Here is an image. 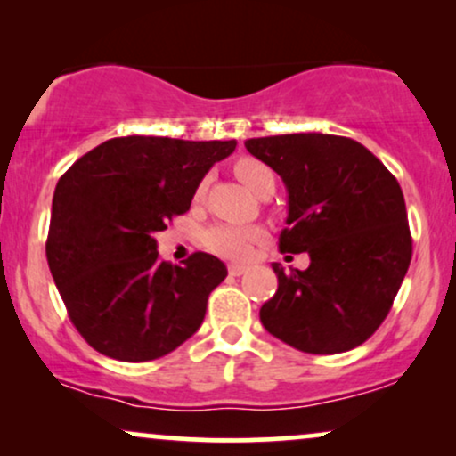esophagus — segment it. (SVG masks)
<instances>
[{
    "label": "esophagus",
    "mask_w": 456,
    "mask_h": 456,
    "mask_svg": "<svg viewBox=\"0 0 456 456\" xmlns=\"http://www.w3.org/2000/svg\"><path fill=\"white\" fill-rule=\"evenodd\" d=\"M246 270H248V268H246V265H240V264L229 265V274H232V276H242Z\"/></svg>",
    "instance_id": "obj_1"
}]
</instances>
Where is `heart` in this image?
Instances as JSON below:
<instances>
[{"label":"heart","instance_id":"heart-1","mask_svg":"<svg viewBox=\"0 0 456 456\" xmlns=\"http://www.w3.org/2000/svg\"><path fill=\"white\" fill-rule=\"evenodd\" d=\"M235 175L244 182L253 192H261L265 184L274 182V174L268 165L255 160V159H240L233 167ZM206 191V182H201L197 188V197L203 195ZM264 238V232L259 227H238V224H216V227L208 229L203 235V242L212 253L221 255L227 259H244L250 255L255 242Z\"/></svg>","mask_w":456,"mask_h":456}]
</instances>
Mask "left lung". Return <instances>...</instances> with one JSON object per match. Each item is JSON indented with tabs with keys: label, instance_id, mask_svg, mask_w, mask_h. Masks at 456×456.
<instances>
[{
	"label": "left lung",
	"instance_id": "1",
	"mask_svg": "<svg viewBox=\"0 0 456 456\" xmlns=\"http://www.w3.org/2000/svg\"><path fill=\"white\" fill-rule=\"evenodd\" d=\"M287 188L282 253H308L306 270L279 276L259 311L272 337L306 354H341L381 326L411 261L396 177L358 141L296 133L246 141Z\"/></svg>",
	"mask_w": 456,
	"mask_h": 456
}]
</instances>
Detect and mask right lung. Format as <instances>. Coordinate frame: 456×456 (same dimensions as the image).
<instances>
[{"label": "right lung", "instance_id": "1", "mask_svg": "<svg viewBox=\"0 0 456 456\" xmlns=\"http://www.w3.org/2000/svg\"><path fill=\"white\" fill-rule=\"evenodd\" d=\"M235 141L118 137L81 156L55 186L46 261L70 322L96 352L145 362L174 352L203 323L227 276L221 259H159L154 235L191 208Z\"/></svg>", "mask_w": 456, "mask_h": 456}]
</instances>
